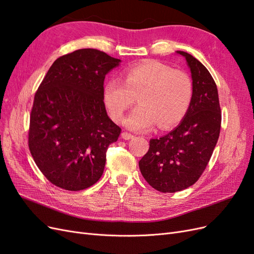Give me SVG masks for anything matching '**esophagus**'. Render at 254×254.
<instances>
[{"label":"esophagus","instance_id":"esophagus-1","mask_svg":"<svg viewBox=\"0 0 254 254\" xmlns=\"http://www.w3.org/2000/svg\"><path fill=\"white\" fill-rule=\"evenodd\" d=\"M133 137V135L131 134V133H129V132H122V139H124V140H130V139H132Z\"/></svg>","mask_w":254,"mask_h":254}]
</instances>
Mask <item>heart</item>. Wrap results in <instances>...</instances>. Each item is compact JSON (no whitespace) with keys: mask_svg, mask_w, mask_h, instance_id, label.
Here are the masks:
<instances>
[{"mask_svg":"<svg viewBox=\"0 0 254 254\" xmlns=\"http://www.w3.org/2000/svg\"><path fill=\"white\" fill-rule=\"evenodd\" d=\"M193 92V81L186 72L148 60L126 68L123 80L107 81L103 97L115 122L122 121L137 97L140 106L130 112L124 124L135 131H145L156 124L161 130L179 124L190 109Z\"/></svg>","mask_w":254,"mask_h":254,"instance_id":"b5f03b06","label":"heart"}]
</instances>
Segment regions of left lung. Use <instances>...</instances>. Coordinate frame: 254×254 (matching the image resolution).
<instances>
[{
  "instance_id": "obj_1",
  "label": "left lung",
  "mask_w": 254,
  "mask_h": 254,
  "mask_svg": "<svg viewBox=\"0 0 254 254\" xmlns=\"http://www.w3.org/2000/svg\"><path fill=\"white\" fill-rule=\"evenodd\" d=\"M177 54L186 58L190 70L193 99L180 124L159 139H151L139 162L144 179L162 193L188 189L199 179L216 146L221 124L218 91L212 75L190 54Z\"/></svg>"
}]
</instances>
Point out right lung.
Wrapping results in <instances>:
<instances>
[{
  "label": "right lung",
  "mask_w": 254,
  "mask_h": 254,
  "mask_svg": "<svg viewBox=\"0 0 254 254\" xmlns=\"http://www.w3.org/2000/svg\"><path fill=\"white\" fill-rule=\"evenodd\" d=\"M120 63L98 50H77L54 61L38 88L28 147L56 187L81 190L102 177L108 146L121 133L106 111L104 80Z\"/></svg>",
  "instance_id": "add662e5"
}]
</instances>
